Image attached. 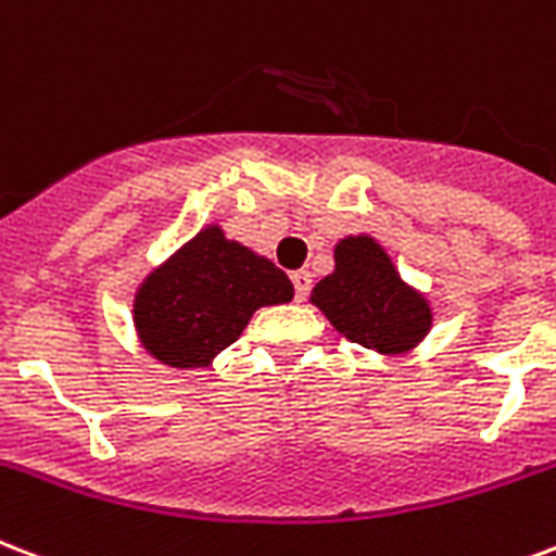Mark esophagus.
I'll return each mask as SVG.
<instances>
[{
  "instance_id": "esophagus-1",
  "label": "esophagus",
  "mask_w": 556,
  "mask_h": 556,
  "mask_svg": "<svg viewBox=\"0 0 556 556\" xmlns=\"http://www.w3.org/2000/svg\"><path fill=\"white\" fill-rule=\"evenodd\" d=\"M291 282H294V296L303 303L308 296V291H312V274H308V270H294V274H291Z\"/></svg>"
}]
</instances>
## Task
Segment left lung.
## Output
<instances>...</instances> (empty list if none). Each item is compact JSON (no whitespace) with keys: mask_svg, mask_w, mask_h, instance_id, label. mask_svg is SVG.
<instances>
[{"mask_svg":"<svg viewBox=\"0 0 556 556\" xmlns=\"http://www.w3.org/2000/svg\"><path fill=\"white\" fill-rule=\"evenodd\" d=\"M320 312L353 344L402 353L429 332V303L400 279L388 253L372 239H344L334 250V274L312 294Z\"/></svg>","mask_w":556,"mask_h":556,"instance_id":"1","label":"left lung"}]
</instances>
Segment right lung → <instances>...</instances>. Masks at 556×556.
I'll list each match as a JSON object with an SVG mask.
<instances>
[{
	"mask_svg": "<svg viewBox=\"0 0 556 556\" xmlns=\"http://www.w3.org/2000/svg\"><path fill=\"white\" fill-rule=\"evenodd\" d=\"M294 286L268 260L218 227H206L137 294V329L148 353L172 367H203L230 346L260 306L288 303Z\"/></svg>",
	"mask_w": 556,
	"mask_h": 556,
	"instance_id": "add662e5",
	"label": "right lung"
}]
</instances>
